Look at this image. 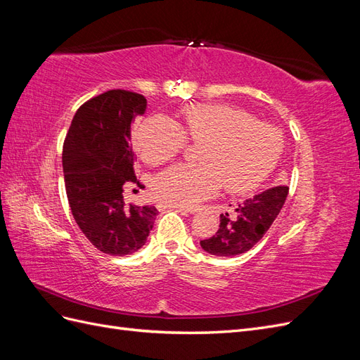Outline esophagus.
Listing matches in <instances>:
<instances>
[{
  "mask_svg": "<svg viewBox=\"0 0 360 360\" xmlns=\"http://www.w3.org/2000/svg\"><path fill=\"white\" fill-rule=\"evenodd\" d=\"M158 207H159V210H162V209H176V210H179V212H181V213H192V210L186 209V207L177 205V204H171V202H167V201L159 202Z\"/></svg>",
  "mask_w": 360,
  "mask_h": 360,
  "instance_id": "esophagus-1",
  "label": "esophagus"
}]
</instances>
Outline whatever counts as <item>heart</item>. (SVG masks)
Returning <instances> with one entry per match:
<instances>
[{
  "instance_id": "1",
  "label": "heart",
  "mask_w": 360,
  "mask_h": 360,
  "mask_svg": "<svg viewBox=\"0 0 360 360\" xmlns=\"http://www.w3.org/2000/svg\"><path fill=\"white\" fill-rule=\"evenodd\" d=\"M188 141L202 144L197 155L200 165L180 163L155 180L160 200L183 207L214 197L222 186L233 195L255 191L275 169L284 150L278 127L226 103L184 108L180 127L167 118L148 117L135 130L139 155L150 165L179 156Z\"/></svg>"
}]
</instances>
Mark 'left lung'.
I'll return each instance as SVG.
<instances>
[{
	"label": "left lung",
	"instance_id": "8db88e82",
	"mask_svg": "<svg viewBox=\"0 0 360 360\" xmlns=\"http://www.w3.org/2000/svg\"><path fill=\"white\" fill-rule=\"evenodd\" d=\"M287 195L288 186L279 184L238 204L231 214H221L219 230L201 240V248L216 257H236L248 252L274 224Z\"/></svg>",
	"mask_w": 360,
	"mask_h": 360
}]
</instances>
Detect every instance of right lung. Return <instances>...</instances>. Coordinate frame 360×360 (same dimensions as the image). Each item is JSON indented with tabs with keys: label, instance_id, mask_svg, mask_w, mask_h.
<instances>
[{
	"label": "right lung",
	"instance_id": "add662e5",
	"mask_svg": "<svg viewBox=\"0 0 360 360\" xmlns=\"http://www.w3.org/2000/svg\"><path fill=\"white\" fill-rule=\"evenodd\" d=\"M147 99L127 90H110L76 111L63 146L64 183L72 214L91 245L103 254H134L147 242L155 205L124 204V184L135 183L136 155L130 144L135 115Z\"/></svg>",
	"mask_w": 360,
	"mask_h": 360
}]
</instances>
